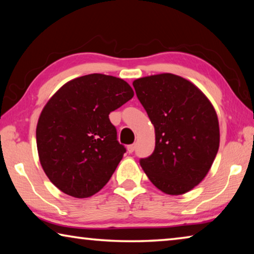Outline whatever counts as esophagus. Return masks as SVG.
<instances>
[{
  "mask_svg": "<svg viewBox=\"0 0 254 254\" xmlns=\"http://www.w3.org/2000/svg\"><path fill=\"white\" fill-rule=\"evenodd\" d=\"M134 149H135V145H134V144L127 145V152H128V153H132L133 151H134Z\"/></svg>",
  "mask_w": 254,
  "mask_h": 254,
  "instance_id": "1",
  "label": "esophagus"
}]
</instances>
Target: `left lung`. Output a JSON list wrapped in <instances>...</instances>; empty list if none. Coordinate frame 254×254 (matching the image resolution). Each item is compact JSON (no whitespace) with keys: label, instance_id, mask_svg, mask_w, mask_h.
<instances>
[{"label":"left lung","instance_id":"8db88e82","mask_svg":"<svg viewBox=\"0 0 254 254\" xmlns=\"http://www.w3.org/2000/svg\"><path fill=\"white\" fill-rule=\"evenodd\" d=\"M133 87L156 133L154 151L141 159V167L165 194L188 192L206 177L217 154L216 111L196 85L169 72L137 78Z\"/></svg>","mask_w":254,"mask_h":254}]
</instances>
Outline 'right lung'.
Instances as JSON below:
<instances>
[{
  "instance_id": "add662e5",
  "label": "right lung",
  "mask_w": 254,
  "mask_h": 254,
  "mask_svg": "<svg viewBox=\"0 0 254 254\" xmlns=\"http://www.w3.org/2000/svg\"><path fill=\"white\" fill-rule=\"evenodd\" d=\"M133 95L126 80L89 74L67 81L47 102L37 148L42 169L59 190L87 198L107 184L126 152L109 114Z\"/></svg>"
}]
</instances>
